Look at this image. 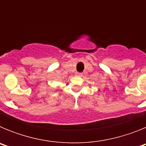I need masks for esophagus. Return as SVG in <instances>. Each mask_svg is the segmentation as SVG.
Segmentation results:
<instances>
[{
    "instance_id": "esophagus-1",
    "label": "esophagus",
    "mask_w": 146,
    "mask_h": 146,
    "mask_svg": "<svg viewBox=\"0 0 146 146\" xmlns=\"http://www.w3.org/2000/svg\"><path fill=\"white\" fill-rule=\"evenodd\" d=\"M77 75H79V76H82V72H77Z\"/></svg>"
}]
</instances>
